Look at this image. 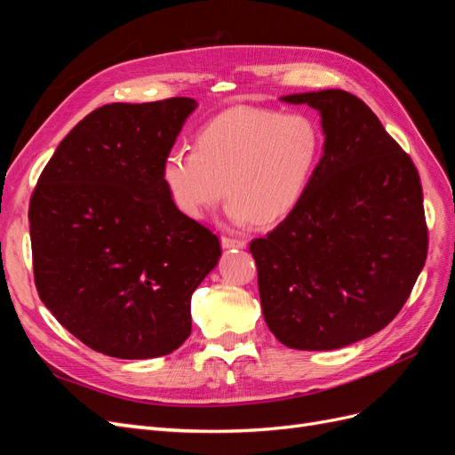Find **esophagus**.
Returning <instances> with one entry per match:
<instances>
[{
  "mask_svg": "<svg viewBox=\"0 0 455 455\" xmlns=\"http://www.w3.org/2000/svg\"><path fill=\"white\" fill-rule=\"evenodd\" d=\"M222 246L224 249H244L246 243L241 241V239H233V237H222Z\"/></svg>",
  "mask_w": 455,
  "mask_h": 455,
  "instance_id": "esophagus-1",
  "label": "esophagus"
}]
</instances>
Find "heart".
Returning <instances> with one entry per match:
<instances>
[{
    "mask_svg": "<svg viewBox=\"0 0 455 455\" xmlns=\"http://www.w3.org/2000/svg\"><path fill=\"white\" fill-rule=\"evenodd\" d=\"M323 132L306 114L235 106L201 129L197 149L176 146L161 180L176 211L203 220L228 196L235 224H277L291 214L319 167Z\"/></svg>",
    "mask_w": 455,
    "mask_h": 455,
    "instance_id": "b5f03b06",
    "label": "heart"
}]
</instances>
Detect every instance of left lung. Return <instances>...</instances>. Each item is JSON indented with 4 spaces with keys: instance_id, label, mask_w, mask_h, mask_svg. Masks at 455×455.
I'll list each match as a JSON object with an SVG mask.
<instances>
[{
    "instance_id": "left-lung-1",
    "label": "left lung",
    "mask_w": 455,
    "mask_h": 455,
    "mask_svg": "<svg viewBox=\"0 0 455 455\" xmlns=\"http://www.w3.org/2000/svg\"><path fill=\"white\" fill-rule=\"evenodd\" d=\"M321 114L323 157L296 209L251 252L283 346L330 351L379 332L427 258L419 174L376 114L339 89L281 96Z\"/></svg>"
}]
</instances>
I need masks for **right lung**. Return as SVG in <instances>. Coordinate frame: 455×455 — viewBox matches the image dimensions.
<instances>
[{
    "instance_id": "obj_1",
    "label": "right lung",
    "mask_w": 455,
    "mask_h": 455,
    "mask_svg": "<svg viewBox=\"0 0 455 455\" xmlns=\"http://www.w3.org/2000/svg\"><path fill=\"white\" fill-rule=\"evenodd\" d=\"M194 99L106 104L81 119L30 201L41 301L87 347L156 359L191 334V294L222 251L161 180Z\"/></svg>"
}]
</instances>
